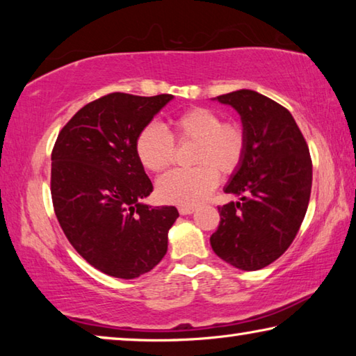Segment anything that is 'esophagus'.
Masks as SVG:
<instances>
[{
	"instance_id": "34e87169",
	"label": "esophagus",
	"mask_w": 356,
	"mask_h": 356,
	"mask_svg": "<svg viewBox=\"0 0 356 356\" xmlns=\"http://www.w3.org/2000/svg\"><path fill=\"white\" fill-rule=\"evenodd\" d=\"M196 209L195 207H179V213L180 215H191L195 213Z\"/></svg>"
}]
</instances>
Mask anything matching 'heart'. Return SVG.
<instances>
[{
    "instance_id": "obj_1",
    "label": "heart",
    "mask_w": 356,
    "mask_h": 356,
    "mask_svg": "<svg viewBox=\"0 0 356 356\" xmlns=\"http://www.w3.org/2000/svg\"><path fill=\"white\" fill-rule=\"evenodd\" d=\"M174 130L180 141H197L191 170H172L156 182V193L163 202L195 207L213 191L221 174H231L242 165L246 135L240 124L222 122L218 111L206 106L190 108L174 119ZM176 143L163 125L152 122L136 140V154L144 168L160 172L172 163Z\"/></svg>"
}]
</instances>
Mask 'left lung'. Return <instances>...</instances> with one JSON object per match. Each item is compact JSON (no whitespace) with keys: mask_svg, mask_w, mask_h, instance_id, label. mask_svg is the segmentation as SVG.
Instances as JSON below:
<instances>
[{"mask_svg":"<svg viewBox=\"0 0 356 356\" xmlns=\"http://www.w3.org/2000/svg\"><path fill=\"white\" fill-rule=\"evenodd\" d=\"M213 100L238 113L246 150L225 186L240 201L218 207L210 245L229 265L254 272L291 246L303 222L312 185L309 149L292 114L272 99L240 89Z\"/></svg>","mask_w":356,"mask_h":356,"instance_id":"1","label":"left lung"}]
</instances>
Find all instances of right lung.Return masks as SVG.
Returning <instances> with one entry per match:
<instances>
[{
    "label": "right lung",
    "mask_w": 356,
    "mask_h": 356,
    "mask_svg": "<svg viewBox=\"0 0 356 356\" xmlns=\"http://www.w3.org/2000/svg\"><path fill=\"white\" fill-rule=\"evenodd\" d=\"M174 99L113 92L84 105L59 131L51 154V197L65 237L102 273L134 280L168 251L179 212L141 202L152 193L136 140Z\"/></svg>",
    "instance_id": "right-lung-1"
}]
</instances>
